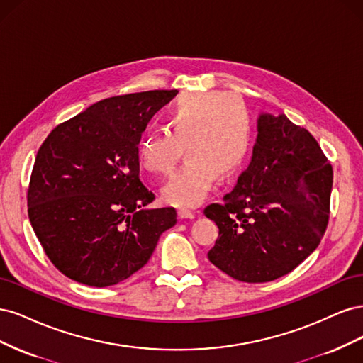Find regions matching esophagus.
<instances>
[{
    "label": "esophagus",
    "instance_id": "obj_1",
    "mask_svg": "<svg viewBox=\"0 0 363 363\" xmlns=\"http://www.w3.org/2000/svg\"><path fill=\"white\" fill-rule=\"evenodd\" d=\"M179 216L182 219H194L196 216V213L194 211H191V208L182 207V208H179Z\"/></svg>",
    "mask_w": 363,
    "mask_h": 363
}]
</instances>
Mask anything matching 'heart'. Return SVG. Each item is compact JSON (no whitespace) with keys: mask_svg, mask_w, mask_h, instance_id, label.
Listing matches in <instances>:
<instances>
[{"mask_svg":"<svg viewBox=\"0 0 363 363\" xmlns=\"http://www.w3.org/2000/svg\"><path fill=\"white\" fill-rule=\"evenodd\" d=\"M168 131L140 140V167L169 175L184 152L188 159L164 186L163 200L194 207L204 201L216 177L227 179L242 164L250 144L245 106L232 94L194 92L180 96L164 113Z\"/></svg>","mask_w":363,"mask_h":363,"instance_id":"1","label":"heart"}]
</instances>
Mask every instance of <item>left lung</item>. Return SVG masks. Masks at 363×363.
I'll return each instance as SVG.
<instances>
[{
    "label": "left lung",
    "instance_id": "left-lung-1",
    "mask_svg": "<svg viewBox=\"0 0 363 363\" xmlns=\"http://www.w3.org/2000/svg\"><path fill=\"white\" fill-rule=\"evenodd\" d=\"M332 184V164L309 131L260 113L250 167L223 204L204 208L219 228L208 260L247 283L291 272L321 242Z\"/></svg>",
    "mask_w": 363,
    "mask_h": 363
}]
</instances>
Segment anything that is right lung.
Segmentation results:
<instances>
[{"label": "right lung", "instance_id": "1", "mask_svg": "<svg viewBox=\"0 0 363 363\" xmlns=\"http://www.w3.org/2000/svg\"><path fill=\"white\" fill-rule=\"evenodd\" d=\"M175 91L112 96L54 128L38 151L28 218L48 259L65 276L106 288L150 260L174 207L148 208L139 180V142Z\"/></svg>", "mask_w": 363, "mask_h": 363}]
</instances>
